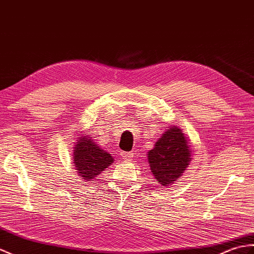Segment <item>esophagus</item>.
I'll return each mask as SVG.
<instances>
[{
  "instance_id": "obj_1",
  "label": "esophagus",
  "mask_w": 254,
  "mask_h": 254,
  "mask_svg": "<svg viewBox=\"0 0 254 254\" xmlns=\"http://www.w3.org/2000/svg\"><path fill=\"white\" fill-rule=\"evenodd\" d=\"M120 155H121V157L123 158V159H127V160H128L129 158L131 157H133V152H131V151H120Z\"/></svg>"
}]
</instances>
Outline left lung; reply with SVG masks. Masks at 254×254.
Instances as JSON below:
<instances>
[{
  "label": "left lung",
  "mask_w": 254,
  "mask_h": 254,
  "mask_svg": "<svg viewBox=\"0 0 254 254\" xmlns=\"http://www.w3.org/2000/svg\"><path fill=\"white\" fill-rule=\"evenodd\" d=\"M190 148L184 133L178 127H170L155 147L147 152L151 173L159 184L170 186L178 181L190 166Z\"/></svg>",
  "instance_id": "left-lung-1"
}]
</instances>
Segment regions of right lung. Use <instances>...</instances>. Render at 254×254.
<instances>
[{"label": "right lung", "instance_id": "1", "mask_svg": "<svg viewBox=\"0 0 254 254\" xmlns=\"http://www.w3.org/2000/svg\"><path fill=\"white\" fill-rule=\"evenodd\" d=\"M73 164L82 180L92 181L114 162V158L94 141L90 134H80L73 147Z\"/></svg>", "mask_w": 254, "mask_h": 254}]
</instances>
